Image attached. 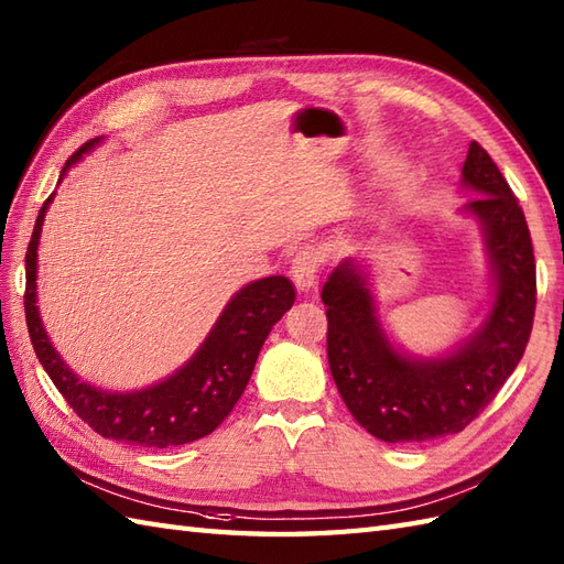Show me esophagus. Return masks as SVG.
<instances>
[{"label": "esophagus", "mask_w": 564, "mask_h": 564, "mask_svg": "<svg viewBox=\"0 0 564 564\" xmlns=\"http://www.w3.org/2000/svg\"><path fill=\"white\" fill-rule=\"evenodd\" d=\"M324 264V252L322 247H314V245H305L300 247L293 257V281L300 288V291H310V288L317 283V273Z\"/></svg>", "instance_id": "1"}]
</instances>
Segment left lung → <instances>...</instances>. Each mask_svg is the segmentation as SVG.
<instances>
[{"label": "left lung", "instance_id": "8db88e82", "mask_svg": "<svg viewBox=\"0 0 564 564\" xmlns=\"http://www.w3.org/2000/svg\"><path fill=\"white\" fill-rule=\"evenodd\" d=\"M462 185L480 196L464 206L486 238L492 269L488 317L440 358H415L389 341L368 276L344 259L322 288L329 319L326 356L352 417L382 442L417 444L462 432L497 397L527 350L535 312V261L527 218L500 167L470 141Z\"/></svg>", "mask_w": 564, "mask_h": 564}]
</instances>
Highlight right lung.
I'll return each mask as SVG.
<instances>
[{
  "label": "right lung",
  "mask_w": 564,
  "mask_h": 564,
  "mask_svg": "<svg viewBox=\"0 0 564 564\" xmlns=\"http://www.w3.org/2000/svg\"><path fill=\"white\" fill-rule=\"evenodd\" d=\"M98 143L100 137L86 141L62 167L59 180ZM52 196L55 192L47 196V202L37 212L29 252H25L23 307L35 356L59 389V394L98 435L137 444V447L165 449L212 435L242 397L259 350L273 324L293 307V283L285 276H269L247 283L240 293L230 297V303L220 312L199 350L163 382L139 391H124V394L122 391L98 389L86 384L82 377L69 370V365H64L55 346L50 344L35 305L37 245H41L43 220Z\"/></svg>",
  "instance_id": "right-lung-1"
}]
</instances>
